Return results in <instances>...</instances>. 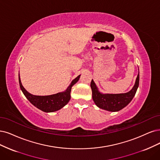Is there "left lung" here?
Returning <instances> with one entry per match:
<instances>
[{
	"instance_id": "left-lung-1",
	"label": "left lung",
	"mask_w": 160,
	"mask_h": 160,
	"mask_svg": "<svg viewBox=\"0 0 160 160\" xmlns=\"http://www.w3.org/2000/svg\"><path fill=\"white\" fill-rule=\"evenodd\" d=\"M139 86V73L133 88L125 93H103L100 92L95 82L92 80L90 86L92 91V99L100 109L109 111H119L125 108L132 101Z\"/></svg>"
}]
</instances>
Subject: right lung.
I'll use <instances>...</instances> for the list:
<instances>
[{
	"label": "right lung",
	"instance_id": "obj_1",
	"mask_svg": "<svg viewBox=\"0 0 160 160\" xmlns=\"http://www.w3.org/2000/svg\"><path fill=\"white\" fill-rule=\"evenodd\" d=\"M80 77V75L74 79L65 91L50 96H35L31 94L22 86L20 74L18 78L20 89L29 102L42 111L46 112V113H51V112H55L61 109L68 103L71 98L70 92L72 87L79 80Z\"/></svg>",
	"mask_w": 160,
	"mask_h": 160
}]
</instances>
